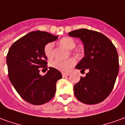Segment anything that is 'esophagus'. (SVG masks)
Listing matches in <instances>:
<instances>
[{
	"instance_id": "34e87169",
	"label": "esophagus",
	"mask_w": 125,
	"mask_h": 125,
	"mask_svg": "<svg viewBox=\"0 0 125 125\" xmlns=\"http://www.w3.org/2000/svg\"><path fill=\"white\" fill-rule=\"evenodd\" d=\"M69 73H62V76L63 77H65V76H69Z\"/></svg>"
}]
</instances>
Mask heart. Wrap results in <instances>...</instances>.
Segmentation results:
<instances>
[{"instance_id": "1", "label": "heart", "mask_w": 125, "mask_h": 125, "mask_svg": "<svg viewBox=\"0 0 125 125\" xmlns=\"http://www.w3.org/2000/svg\"><path fill=\"white\" fill-rule=\"evenodd\" d=\"M60 44L65 47L69 49H73L76 45L75 40L70 37H64L60 39ZM53 44L52 42L47 43L44 46L43 51L44 53L47 58H52L53 57ZM74 53H78V51H73ZM76 63V61L74 59L70 58L65 60H54L50 62V65L52 68L56 69L57 70L61 71L63 72H67L71 68H72Z\"/></svg>"}]
</instances>
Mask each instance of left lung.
Masks as SVG:
<instances>
[{
  "mask_svg": "<svg viewBox=\"0 0 125 125\" xmlns=\"http://www.w3.org/2000/svg\"><path fill=\"white\" fill-rule=\"evenodd\" d=\"M68 35L80 38L84 45L85 56L76 68L88 71L73 86L76 98L86 104L102 102L113 89L118 73L115 46L104 35L86 29L71 31Z\"/></svg>",
  "mask_w": 125,
  "mask_h": 125,
  "instance_id": "8db88e82",
  "label": "left lung"
}]
</instances>
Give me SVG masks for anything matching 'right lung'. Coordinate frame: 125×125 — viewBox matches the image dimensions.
I'll list each match as a JSON object with an SVG mask.
<instances>
[{"instance_id": "obj_1", "label": "right lung", "mask_w": 125, "mask_h": 125, "mask_svg": "<svg viewBox=\"0 0 125 125\" xmlns=\"http://www.w3.org/2000/svg\"><path fill=\"white\" fill-rule=\"evenodd\" d=\"M57 38L47 32L33 31L15 41L7 53L10 81L21 97L30 104L49 102L55 94L56 82L62 78L60 71L52 67L45 75L39 74L40 68L47 70L44 46Z\"/></svg>"}]
</instances>
